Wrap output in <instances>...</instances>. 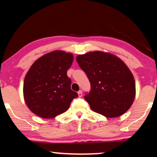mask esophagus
<instances>
[{"instance_id": "1", "label": "esophagus", "mask_w": 157, "mask_h": 157, "mask_svg": "<svg viewBox=\"0 0 157 157\" xmlns=\"http://www.w3.org/2000/svg\"><path fill=\"white\" fill-rule=\"evenodd\" d=\"M77 94H78V97H82V90H79V91L77 92Z\"/></svg>"}]
</instances>
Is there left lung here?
I'll return each mask as SVG.
<instances>
[{
    "label": "left lung",
    "mask_w": 157,
    "mask_h": 157,
    "mask_svg": "<svg viewBox=\"0 0 157 157\" xmlns=\"http://www.w3.org/2000/svg\"><path fill=\"white\" fill-rule=\"evenodd\" d=\"M76 60L91 86L84 98L96 113L107 118L122 116L132 105L136 94L132 73L123 60L102 51L79 55Z\"/></svg>",
    "instance_id": "obj_1"
}]
</instances>
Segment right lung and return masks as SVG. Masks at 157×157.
I'll list each match as a JSON object with an SVG mask.
<instances>
[{"instance_id":"add662e5","label":"right lung","mask_w":157,"mask_h":157,"mask_svg":"<svg viewBox=\"0 0 157 157\" xmlns=\"http://www.w3.org/2000/svg\"><path fill=\"white\" fill-rule=\"evenodd\" d=\"M73 55L55 50L44 55L32 64L23 84L25 102L32 113L43 118H52L69 109L78 97L71 89L67 70Z\"/></svg>"}]
</instances>
